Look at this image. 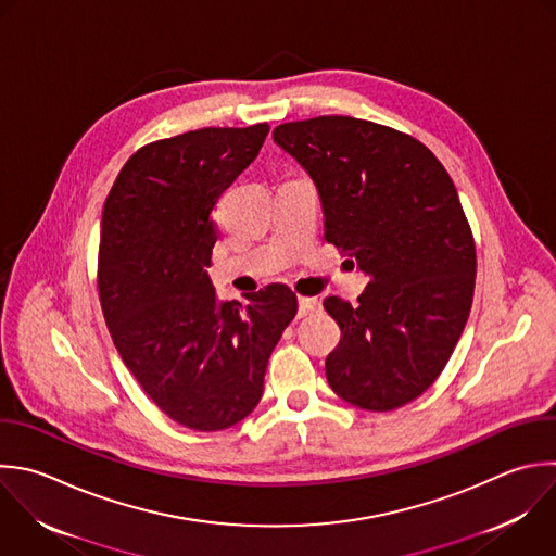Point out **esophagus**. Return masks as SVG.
Segmentation results:
<instances>
[{"label":"esophagus","instance_id":"obj_1","mask_svg":"<svg viewBox=\"0 0 556 556\" xmlns=\"http://www.w3.org/2000/svg\"><path fill=\"white\" fill-rule=\"evenodd\" d=\"M317 308H319V300L317 298H304V295L298 298V315L300 317H306V315L315 313Z\"/></svg>","mask_w":556,"mask_h":556}]
</instances>
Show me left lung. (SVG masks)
I'll return each mask as SVG.
<instances>
[{
    "mask_svg": "<svg viewBox=\"0 0 556 556\" xmlns=\"http://www.w3.org/2000/svg\"><path fill=\"white\" fill-rule=\"evenodd\" d=\"M274 141L315 180L326 241L369 276L358 304L324 300L341 328L328 384L365 410L413 402L450 361L473 300L476 245L450 174L410 135L356 117L280 124Z\"/></svg>",
    "mask_w": 556,
    "mask_h": 556,
    "instance_id": "left-lung-1",
    "label": "left lung"
}]
</instances>
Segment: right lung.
<instances>
[{
  "label": "right lung",
  "mask_w": 556,
  "mask_h": 556,
  "mask_svg": "<svg viewBox=\"0 0 556 556\" xmlns=\"http://www.w3.org/2000/svg\"><path fill=\"white\" fill-rule=\"evenodd\" d=\"M267 132L254 124L152 141L126 161L102 213L98 291L113 343L148 397L200 432L254 410L271 350L298 313L280 282L224 302L204 269L217 200Z\"/></svg>",
  "instance_id": "add662e5"
}]
</instances>
